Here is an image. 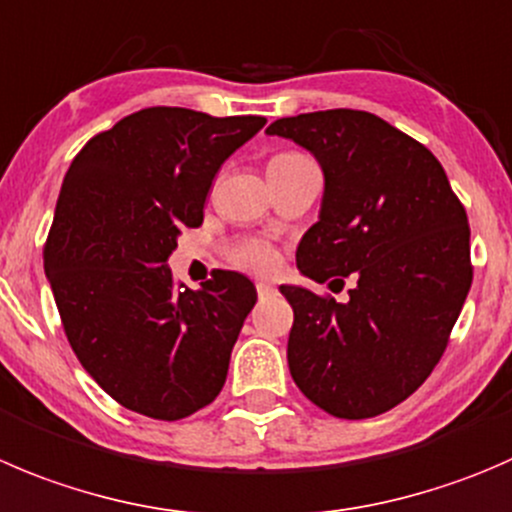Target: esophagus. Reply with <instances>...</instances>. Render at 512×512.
Wrapping results in <instances>:
<instances>
[{
  "mask_svg": "<svg viewBox=\"0 0 512 512\" xmlns=\"http://www.w3.org/2000/svg\"><path fill=\"white\" fill-rule=\"evenodd\" d=\"M257 295H260V297L275 295V287H272L270 282H257Z\"/></svg>",
  "mask_w": 512,
  "mask_h": 512,
  "instance_id": "1",
  "label": "esophagus"
}]
</instances>
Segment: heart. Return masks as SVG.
<instances>
[{
	"label": "heart",
	"mask_w": 512,
	"mask_h": 512,
	"mask_svg": "<svg viewBox=\"0 0 512 512\" xmlns=\"http://www.w3.org/2000/svg\"><path fill=\"white\" fill-rule=\"evenodd\" d=\"M277 157H295V152H282ZM275 160V157H272ZM235 262L242 267H250V270L257 272H267L275 267V252L272 247H267L265 242H247V245L237 247L235 250Z\"/></svg>",
	"instance_id": "heart-1"
}]
</instances>
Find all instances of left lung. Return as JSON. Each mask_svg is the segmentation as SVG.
I'll use <instances>...</instances> for the list:
<instances>
[{
	"instance_id": "8db88e82",
	"label": "left lung",
	"mask_w": 512,
	"mask_h": 512,
	"mask_svg": "<svg viewBox=\"0 0 512 512\" xmlns=\"http://www.w3.org/2000/svg\"><path fill=\"white\" fill-rule=\"evenodd\" d=\"M267 135L305 147L325 175L320 217L297 245L300 272L357 280L347 302L280 287L295 312L292 380L335 418L388 413L428 380L468 297L465 207L433 152L370 112L282 117Z\"/></svg>"
}]
</instances>
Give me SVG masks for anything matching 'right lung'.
I'll list each match as a JSON object with an SVG mask.
<instances>
[{"label":"right lung","instance_id":"add662e5","mask_svg":"<svg viewBox=\"0 0 512 512\" xmlns=\"http://www.w3.org/2000/svg\"><path fill=\"white\" fill-rule=\"evenodd\" d=\"M265 122L147 107L92 137L64 175L44 272L74 355L127 410L182 420L225 385L255 285L217 270L200 290L175 287L167 260L202 225L222 162Z\"/></svg>","mask_w":512,"mask_h":512}]
</instances>
